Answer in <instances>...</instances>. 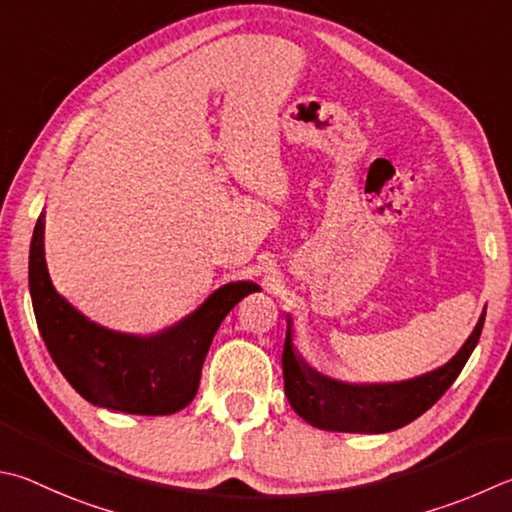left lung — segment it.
<instances>
[{
  "instance_id": "8db88e82",
  "label": "left lung",
  "mask_w": 512,
  "mask_h": 512,
  "mask_svg": "<svg viewBox=\"0 0 512 512\" xmlns=\"http://www.w3.org/2000/svg\"><path fill=\"white\" fill-rule=\"evenodd\" d=\"M486 309L463 347L432 371L394 383H349L331 378L306 362L295 347L293 320L286 315V342L282 353L284 392L295 414L306 423L327 432L385 434L398 430L425 414L466 367L475 351Z\"/></svg>"
}]
</instances>
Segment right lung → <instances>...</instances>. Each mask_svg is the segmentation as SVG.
I'll use <instances>...</instances> for the list:
<instances>
[{"instance_id": "add662e5", "label": "right lung", "mask_w": 512, "mask_h": 512, "mask_svg": "<svg viewBox=\"0 0 512 512\" xmlns=\"http://www.w3.org/2000/svg\"><path fill=\"white\" fill-rule=\"evenodd\" d=\"M29 291L46 349L85 401L114 412L165 416L192 403L219 324L237 302L262 288L250 280L228 282L154 333L102 327L55 291L44 259L42 212L29 250Z\"/></svg>"}]
</instances>
